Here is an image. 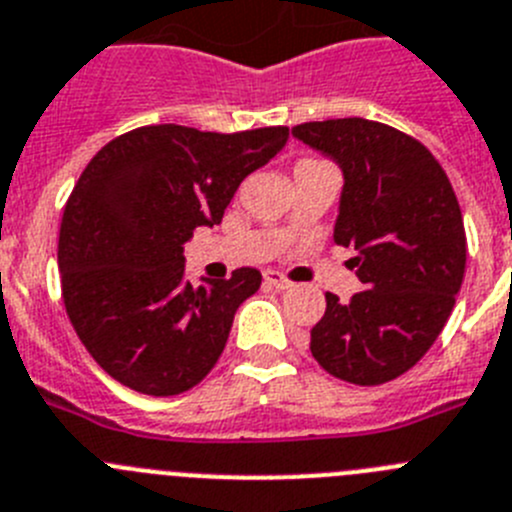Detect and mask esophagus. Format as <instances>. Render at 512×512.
<instances>
[{
	"label": "esophagus",
	"mask_w": 512,
	"mask_h": 512,
	"mask_svg": "<svg viewBox=\"0 0 512 512\" xmlns=\"http://www.w3.org/2000/svg\"><path fill=\"white\" fill-rule=\"evenodd\" d=\"M265 283L275 290H288L290 283L278 273V270H265Z\"/></svg>",
	"instance_id": "34e87169"
}]
</instances>
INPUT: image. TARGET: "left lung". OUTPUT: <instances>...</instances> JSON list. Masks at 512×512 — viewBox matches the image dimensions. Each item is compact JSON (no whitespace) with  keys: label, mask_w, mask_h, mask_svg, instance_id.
<instances>
[{"label":"left lung","mask_w":512,"mask_h":512,"mask_svg":"<svg viewBox=\"0 0 512 512\" xmlns=\"http://www.w3.org/2000/svg\"><path fill=\"white\" fill-rule=\"evenodd\" d=\"M293 137L342 168L334 242L354 247L365 290L326 293L311 354L329 375L382 385L411 370L449 321L464 280L467 237L439 160L413 137L372 119H326Z\"/></svg>","instance_id":"left-lung-1"}]
</instances>
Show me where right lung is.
Segmentation results:
<instances>
[{"label":"right lung","mask_w":512,"mask_h":512,"mask_svg":"<svg viewBox=\"0 0 512 512\" xmlns=\"http://www.w3.org/2000/svg\"><path fill=\"white\" fill-rule=\"evenodd\" d=\"M288 142V127L201 132L153 124L91 158L58 237L68 319L101 370L137 393L178 395L222 357L234 313L260 270L186 280L183 245L222 222L239 183Z\"/></svg>","instance_id":"1"}]
</instances>
